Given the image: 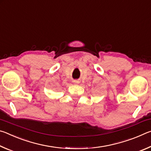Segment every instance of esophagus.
<instances>
[{"mask_svg": "<svg viewBox=\"0 0 151 151\" xmlns=\"http://www.w3.org/2000/svg\"><path fill=\"white\" fill-rule=\"evenodd\" d=\"M76 83H78V82H77V81H76Z\"/></svg>", "mask_w": 151, "mask_h": 151, "instance_id": "obj_1", "label": "esophagus"}]
</instances>
